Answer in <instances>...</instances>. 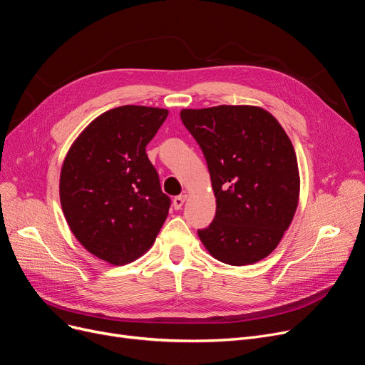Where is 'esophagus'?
<instances>
[{
  "instance_id": "esophagus-1",
  "label": "esophagus",
  "mask_w": 365,
  "mask_h": 365,
  "mask_svg": "<svg viewBox=\"0 0 365 365\" xmlns=\"http://www.w3.org/2000/svg\"><path fill=\"white\" fill-rule=\"evenodd\" d=\"M186 198H187V195H186V194H182V195L174 197V200H173V207L176 209V210H180V209H182V205H183V204H185V201H186Z\"/></svg>"
}]
</instances>
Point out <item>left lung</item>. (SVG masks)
<instances>
[{"label":"left lung","mask_w":365,"mask_h":365,"mask_svg":"<svg viewBox=\"0 0 365 365\" xmlns=\"http://www.w3.org/2000/svg\"><path fill=\"white\" fill-rule=\"evenodd\" d=\"M180 118L200 145L216 197L200 240L220 262L255 264L276 249L295 215L299 174L280 123L255 106L185 108Z\"/></svg>","instance_id":"obj_1"}]
</instances>
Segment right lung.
Returning a JSON list of instances; mask_svg holds the SVG:
<instances>
[{"instance_id": "add662e5", "label": "right lung", "mask_w": 365, "mask_h": 365, "mask_svg": "<svg viewBox=\"0 0 365 365\" xmlns=\"http://www.w3.org/2000/svg\"><path fill=\"white\" fill-rule=\"evenodd\" d=\"M168 110L120 106L93 119L61 170L62 212L76 239L113 265L133 262L153 245L171 200L146 146Z\"/></svg>"}]
</instances>
